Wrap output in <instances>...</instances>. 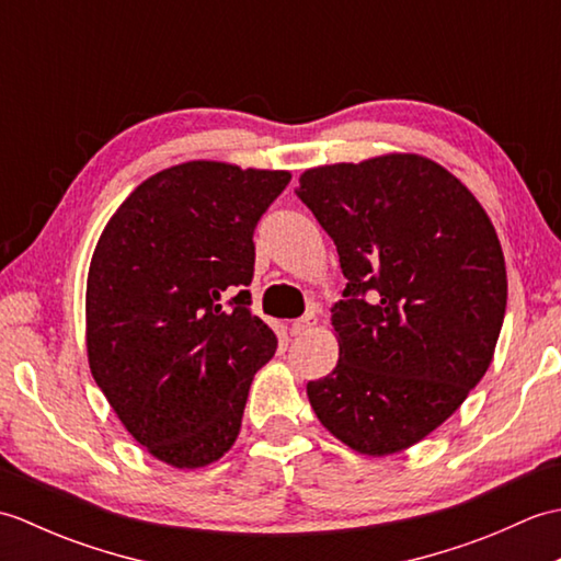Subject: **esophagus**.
<instances>
[{
	"label": "esophagus",
	"mask_w": 561,
	"mask_h": 561,
	"mask_svg": "<svg viewBox=\"0 0 561 561\" xmlns=\"http://www.w3.org/2000/svg\"><path fill=\"white\" fill-rule=\"evenodd\" d=\"M316 323H318V318H316V313H306L304 318H299V320H294V323L289 325V332H291V337H304L306 332H311L313 328H316Z\"/></svg>",
	"instance_id": "obj_1"
}]
</instances>
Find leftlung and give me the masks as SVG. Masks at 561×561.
I'll use <instances>...</instances> for the list:
<instances>
[{
	"mask_svg": "<svg viewBox=\"0 0 561 561\" xmlns=\"http://www.w3.org/2000/svg\"><path fill=\"white\" fill-rule=\"evenodd\" d=\"M296 195L337 245L340 362L306 386L328 432L390 456L444 424L492 364L506 265L474 195L420 153L308 169Z\"/></svg>",
	"mask_w": 561,
	"mask_h": 561,
	"instance_id": "8db88e82",
	"label": "left lung"
}]
</instances>
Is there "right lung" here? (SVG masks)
<instances>
[{
  "label": "right lung",
  "instance_id": "right-lung-1",
  "mask_svg": "<svg viewBox=\"0 0 561 561\" xmlns=\"http://www.w3.org/2000/svg\"><path fill=\"white\" fill-rule=\"evenodd\" d=\"M287 171L187 161L105 224L87 282V352L117 420L178 470L219 460L277 337L250 313L253 233Z\"/></svg>",
  "mask_w": 561,
  "mask_h": 561
}]
</instances>
